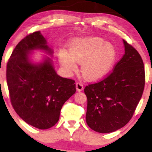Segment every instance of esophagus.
Returning <instances> with one entry per match:
<instances>
[{
	"instance_id": "obj_1",
	"label": "esophagus",
	"mask_w": 152,
	"mask_h": 152,
	"mask_svg": "<svg viewBox=\"0 0 152 152\" xmlns=\"http://www.w3.org/2000/svg\"><path fill=\"white\" fill-rule=\"evenodd\" d=\"M76 90L78 91H81L83 89V85L80 83H77L76 84Z\"/></svg>"
}]
</instances>
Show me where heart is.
I'll use <instances>...</instances> for the list:
<instances>
[{"label":"heart","mask_w":152,"mask_h":152,"mask_svg":"<svg viewBox=\"0 0 152 152\" xmlns=\"http://www.w3.org/2000/svg\"><path fill=\"white\" fill-rule=\"evenodd\" d=\"M69 53L62 50L59 61L67 74L76 71L78 63H82L83 76L96 80L106 76L116 58V50L112 43L99 37L79 38L69 45Z\"/></svg>","instance_id":"b5f03b06"}]
</instances>
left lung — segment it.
<instances>
[{
	"instance_id": "1",
	"label": "left lung",
	"mask_w": 152,
	"mask_h": 152,
	"mask_svg": "<svg viewBox=\"0 0 152 152\" xmlns=\"http://www.w3.org/2000/svg\"><path fill=\"white\" fill-rule=\"evenodd\" d=\"M123 43L125 54L112 73L84 89L87 124L99 133H110L124 127L133 116L144 90L142 58L125 40Z\"/></svg>"
}]
</instances>
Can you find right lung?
Instances as JSON below:
<instances>
[{"instance_id":"right-lung-1","label":"right lung","mask_w":152,"mask_h":152,"mask_svg":"<svg viewBox=\"0 0 152 152\" xmlns=\"http://www.w3.org/2000/svg\"><path fill=\"white\" fill-rule=\"evenodd\" d=\"M35 50L51 57L54 54L40 31L27 36L13 51L7 65V86L17 114L29 125L47 129L58 121L63 104L76 92V85L58 75L50 57L34 62Z\"/></svg>"}]
</instances>
